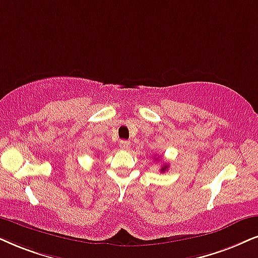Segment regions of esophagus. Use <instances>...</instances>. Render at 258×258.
Returning a JSON list of instances; mask_svg holds the SVG:
<instances>
[{
  "label": "esophagus",
  "mask_w": 258,
  "mask_h": 258,
  "mask_svg": "<svg viewBox=\"0 0 258 258\" xmlns=\"http://www.w3.org/2000/svg\"><path fill=\"white\" fill-rule=\"evenodd\" d=\"M130 144H131V143L127 142V140H121V142H120L119 146H120V149L123 150V151H126V150L130 149Z\"/></svg>",
  "instance_id": "1"
}]
</instances>
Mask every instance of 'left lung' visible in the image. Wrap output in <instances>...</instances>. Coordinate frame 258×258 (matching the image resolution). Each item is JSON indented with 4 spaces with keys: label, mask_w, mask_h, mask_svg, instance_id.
<instances>
[{
    "label": "left lung",
    "mask_w": 258,
    "mask_h": 258,
    "mask_svg": "<svg viewBox=\"0 0 258 258\" xmlns=\"http://www.w3.org/2000/svg\"><path fill=\"white\" fill-rule=\"evenodd\" d=\"M168 167H169V165L168 164H164V165H163V167H162V169H161V171L162 172H164L165 170H167V169H168Z\"/></svg>",
    "instance_id": "1"
}]
</instances>
